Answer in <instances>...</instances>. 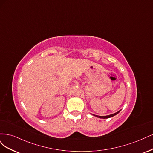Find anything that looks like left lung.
I'll list each match as a JSON object with an SVG mask.
<instances>
[{
  "label": "left lung",
  "instance_id": "1",
  "mask_svg": "<svg viewBox=\"0 0 153 153\" xmlns=\"http://www.w3.org/2000/svg\"><path fill=\"white\" fill-rule=\"evenodd\" d=\"M121 111V110L120 111H117V112H116V113H114V114H110V115H108V116H97V115H95V114H93V116H96V117H99V118H103V119H107V118H109V117H112V116H114L115 115H116V114H117L118 113H119Z\"/></svg>",
  "mask_w": 153,
  "mask_h": 153
}]
</instances>
